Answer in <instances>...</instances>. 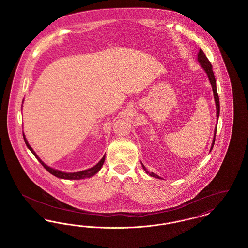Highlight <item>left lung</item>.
Instances as JSON below:
<instances>
[{"instance_id": "obj_1", "label": "left lung", "mask_w": 248, "mask_h": 248, "mask_svg": "<svg viewBox=\"0 0 248 248\" xmlns=\"http://www.w3.org/2000/svg\"><path fill=\"white\" fill-rule=\"evenodd\" d=\"M197 61L200 63V66L203 69V71H205V73H206V75H207V77H208V80H209V82L211 83L213 94H214V98H215V103H216V109H217V113H216V114H217V124H216L215 130H214V138H213L212 144H211V148H210V152H211L213 147H214V144H215L216 133H217V121H218V117H219V98H218V94H217V83H216V78H215V75H214V72H213L212 65H211L210 61L206 58V56L204 55V53L202 52V49L199 50ZM141 165L143 169L145 170V172H146L147 174H149L151 177H156V178H162V177H159L158 175L154 174L153 172H149L142 163Z\"/></svg>"}]
</instances>
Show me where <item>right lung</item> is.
<instances>
[{
  "mask_svg": "<svg viewBox=\"0 0 248 248\" xmlns=\"http://www.w3.org/2000/svg\"><path fill=\"white\" fill-rule=\"evenodd\" d=\"M23 101H22V103H23ZM23 138L24 141L26 143L28 149L35 156L36 159L42 164V165L47 170L50 174H52V175H54L55 177H59V178H62V179H70V180H78V179H84V178L93 177V176H94V175L101 169L102 165H103L104 162H105V155H104V156L102 157V159H101L96 165H94V166L91 167V168H88V169L83 170V171H79V172H73V173L63 172V171H60V170H58V169H56V168H53V167H50V166H48L47 165H46V164L40 159V157L36 154L35 152L33 151V149L31 147V145L29 144V142H28L26 137H25L24 132Z\"/></svg>",
  "mask_w": 248,
  "mask_h": 248,
  "instance_id": "1",
  "label": "right lung"
}]
</instances>
